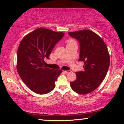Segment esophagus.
I'll list each match as a JSON object with an SVG mask.
<instances>
[{
	"instance_id": "34e87169",
	"label": "esophagus",
	"mask_w": 124,
	"mask_h": 124,
	"mask_svg": "<svg viewBox=\"0 0 124 124\" xmlns=\"http://www.w3.org/2000/svg\"><path fill=\"white\" fill-rule=\"evenodd\" d=\"M64 72H65V73H67V74H68V73H70L71 71L70 70H65Z\"/></svg>"
}]
</instances>
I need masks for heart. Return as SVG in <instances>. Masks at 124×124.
<instances>
[{
    "mask_svg": "<svg viewBox=\"0 0 124 124\" xmlns=\"http://www.w3.org/2000/svg\"><path fill=\"white\" fill-rule=\"evenodd\" d=\"M74 43H75V41L73 39H69L68 41H67V44H72Z\"/></svg>",
    "mask_w": 124,
    "mask_h": 124,
    "instance_id": "obj_1",
    "label": "heart"
}]
</instances>
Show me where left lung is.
I'll list each match as a JSON object with an SVG mask.
<instances>
[{"instance_id": "1", "label": "left lung", "mask_w": 124, "mask_h": 124, "mask_svg": "<svg viewBox=\"0 0 124 124\" xmlns=\"http://www.w3.org/2000/svg\"><path fill=\"white\" fill-rule=\"evenodd\" d=\"M80 44L79 61L84 62V71L77 72V79L70 82L73 91L86 95L96 90L107 73L110 57L107 47L100 37L92 31L81 30L68 32Z\"/></svg>"}]
</instances>
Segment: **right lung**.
<instances>
[{"mask_svg": "<svg viewBox=\"0 0 124 124\" xmlns=\"http://www.w3.org/2000/svg\"><path fill=\"white\" fill-rule=\"evenodd\" d=\"M64 33L39 28L26 35L21 41L17 54V70L29 89L40 95L51 92L55 87L60 70L45 66L49 56Z\"/></svg>", "mask_w": 124, "mask_h": 124, "instance_id": "right-lung-1", "label": "right lung"}]
</instances>
